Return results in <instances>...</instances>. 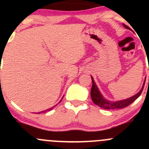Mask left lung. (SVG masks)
Here are the masks:
<instances>
[{
  "instance_id": "obj_1",
  "label": "left lung",
  "mask_w": 149,
  "mask_h": 149,
  "mask_svg": "<svg viewBox=\"0 0 149 149\" xmlns=\"http://www.w3.org/2000/svg\"><path fill=\"white\" fill-rule=\"evenodd\" d=\"M125 29H127L131 30L129 26H127V25L123 24ZM91 77V80H92V87H91V100H92L93 102L95 104H97V106H99L100 107L103 108L105 109H123V108L126 107L128 105H130V104H132L136 100H137L138 98L140 97V95L142 93L143 89L144 84H145L146 79L144 81V83L143 84V86L141 88V89L140 90L139 92L136 94H135L134 96L131 97H129V98L126 99V100H118V101H109V100H106L104 99V97H103L102 94H101L100 91L99 90V88L97 87V84H96L95 81H94L92 76ZM149 81V80H148Z\"/></svg>"
}]
</instances>
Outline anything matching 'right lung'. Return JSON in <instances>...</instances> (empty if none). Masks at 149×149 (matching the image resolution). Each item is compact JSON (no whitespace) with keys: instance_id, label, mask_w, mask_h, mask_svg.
Instances as JSON below:
<instances>
[{"instance_id":"right-lung-1","label":"right lung","mask_w":149,"mask_h":149,"mask_svg":"<svg viewBox=\"0 0 149 149\" xmlns=\"http://www.w3.org/2000/svg\"><path fill=\"white\" fill-rule=\"evenodd\" d=\"M63 98H62V99H63ZM61 101H60V102H59V103H60V102H61ZM56 106H57V104H56V105H55V106H54V107H51V108H49V109H46V110H44V111H42V112H38V114H40V113H44V112H48V111H50V110H51V109H53V108H54V107H56Z\"/></svg>"}]
</instances>
